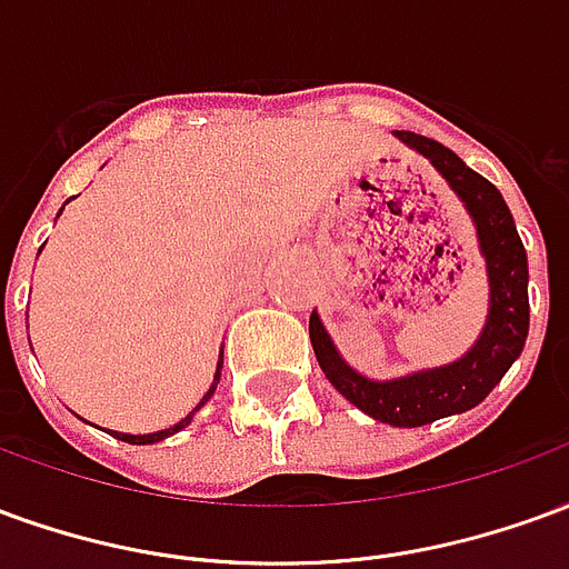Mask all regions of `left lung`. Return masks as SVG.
<instances>
[{"mask_svg": "<svg viewBox=\"0 0 569 569\" xmlns=\"http://www.w3.org/2000/svg\"><path fill=\"white\" fill-rule=\"evenodd\" d=\"M396 137L408 149L420 151L439 170L441 179L451 186L453 194L463 200L466 212L472 216L478 247L488 264L490 301L485 329L460 359L439 369L402 375L393 381H371L350 369L332 345L329 332L322 329L317 310L310 313V345L322 375L359 411L390 427H423L439 418L463 415L478 402H485V396L502 381V375L512 369L515 359L521 357L527 326H530L527 252L506 200L485 176L466 167L451 149H445L429 137L411 130H396Z\"/></svg>", "mask_w": 569, "mask_h": 569, "instance_id": "8db88e82", "label": "left lung"}]
</instances>
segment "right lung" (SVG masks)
Returning a JSON list of instances; mask_svg holds the SVG:
<instances>
[{"instance_id":"right-lung-1","label":"right lung","mask_w":569,"mask_h":569,"mask_svg":"<svg viewBox=\"0 0 569 569\" xmlns=\"http://www.w3.org/2000/svg\"><path fill=\"white\" fill-rule=\"evenodd\" d=\"M219 378H222V357H219V366H216V375H212V387H210V390H207V396L200 399L198 408H194V411H200V406H203V402H207V399H210V396L216 393V383H219ZM194 411H191L188 418L179 420L176 427L161 429V432H149V436H128V432H116V439L130 441V445H154V441H161V439H167V436H173V432H179V429H186L188 423H191V418H194Z\"/></svg>"}]
</instances>
